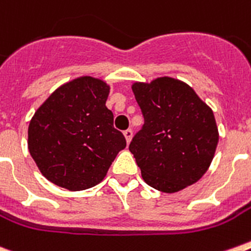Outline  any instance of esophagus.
<instances>
[{
	"mask_svg": "<svg viewBox=\"0 0 251 251\" xmlns=\"http://www.w3.org/2000/svg\"><path fill=\"white\" fill-rule=\"evenodd\" d=\"M124 135H125V138H126V142L130 143L131 142V138H132V130L131 129L125 130V131H124Z\"/></svg>",
	"mask_w": 251,
	"mask_h": 251,
	"instance_id": "obj_1",
	"label": "esophagus"
}]
</instances>
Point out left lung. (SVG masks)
<instances>
[{
	"instance_id": "obj_1",
	"label": "left lung",
	"mask_w": 251,
	"mask_h": 251,
	"mask_svg": "<svg viewBox=\"0 0 251 251\" xmlns=\"http://www.w3.org/2000/svg\"><path fill=\"white\" fill-rule=\"evenodd\" d=\"M144 125L129 149L143 180L163 193L193 185L207 172L218 143L212 109L193 88L172 77L132 85Z\"/></svg>"
}]
</instances>
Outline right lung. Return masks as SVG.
Returning a JSON list of instances; mask_svg holds the SVG:
<instances>
[{"label":"right lung","mask_w":251,"mask_h":251,"mask_svg":"<svg viewBox=\"0 0 251 251\" xmlns=\"http://www.w3.org/2000/svg\"><path fill=\"white\" fill-rule=\"evenodd\" d=\"M109 86L81 76L61 85L37 109L28 129V148L44 177L67 190L96 186L126 147L106 107Z\"/></svg>","instance_id":"1"}]
</instances>
